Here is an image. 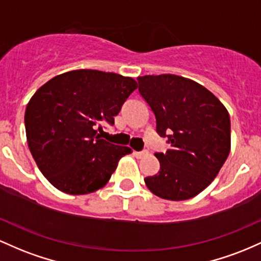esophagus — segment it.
Here are the masks:
<instances>
[{
    "label": "esophagus",
    "instance_id": "34e87169",
    "mask_svg": "<svg viewBox=\"0 0 261 261\" xmlns=\"http://www.w3.org/2000/svg\"><path fill=\"white\" fill-rule=\"evenodd\" d=\"M146 154H148V151H146V150H142V151H134V155H136L137 158H143V156H145Z\"/></svg>",
    "mask_w": 261,
    "mask_h": 261
}]
</instances>
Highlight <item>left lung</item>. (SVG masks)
<instances>
[{
  "label": "left lung",
  "instance_id": "1",
  "mask_svg": "<svg viewBox=\"0 0 261 261\" xmlns=\"http://www.w3.org/2000/svg\"><path fill=\"white\" fill-rule=\"evenodd\" d=\"M138 90L156 119V133L170 149L155 153L160 170L144 178L164 200L195 197L215 180L230 150V119L206 87L182 76H139Z\"/></svg>",
  "mask_w": 261,
  "mask_h": 261
}]
</instances>
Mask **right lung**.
I'll list each match as a JSON object with an SVG mask.
<instances>
[{
  "instance_id": "add662e5",
  "label": "right lung",
  "mask_w": 261,
  "mask_h": 261,
  "mask_svg": "<svg viewBox=\"0 0 261 261\" xmlns=\"http://www.w3.org/2000/svg\"><path fill=\"white\" fill-rule=\"evenodd\" d=\"M136 89L132 77L83 69L55 76L34 93L24 115L27 142L53 186L86 195L106 185L132 149L101 139L98 130L115 124Z\"/></svg>"
}]
</instances>
